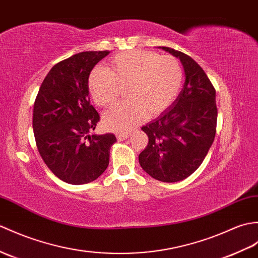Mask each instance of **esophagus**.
Wrapping results in <instances>:
<instances>
[{
	"mask_svg": "<svg viewBox=\"0 0 258 258\" xmlns=\"http://www.w3.org/2000/svg\"><path fill=\"white\" fill-rule=\"evenodd\" d=\"M128 136H130V133H118V134L116 135L118 141H125V140L127 139Z\"/></svg>",
	"mask_w": 258,
	"mask_h": 258,
	"instance_id": "esophagus-1",
	"label": "esophagus"
}]
</instances>
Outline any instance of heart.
<instances>
[{"instance_id":"1","label":"heart","mask_w":258,"mask_h":258,"mask_svg":"<svg viewBox=\"0 0 258 258\" xmlns=\"http://www.w3.org/2000/svg\"><path fill=\"white\" fill-rule=\"evenodd\" d=\"M183 79L181 63L170 55L133 50L110 61V70L95 68L89 77L91 98L101 107H110L127 89L131 101L113 107L103 117L104 126L114 132L132 130L148 114L157 116L173 103Z\"/></svg>"}]
</instances>
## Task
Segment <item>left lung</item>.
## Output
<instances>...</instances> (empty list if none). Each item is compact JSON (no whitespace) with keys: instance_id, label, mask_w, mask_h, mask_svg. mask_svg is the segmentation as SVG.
I'll use <instances>...</instances> for the list:
<instances>
[{"instance_id":"1","label":"left lung","mask_w":258,"mask_h":258,"mask_svg":"<svg viewBox=\"0 0 258 258\" xmlns=\"http://www.w3.org/2000/svg\"><path fill=\"white\" fill-rule=\"evenodd\" d=\"M180 59L184 85L175 102L143 126L148 144L140 154L142 168L163 182H177L194 173L206 158L217 132L215 89L190 56L160 47Z\"/></svg>"}]
</instances>
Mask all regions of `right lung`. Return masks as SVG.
I'll return each instance as SVG.
<instances>
[{"label":"right lung","instance_id":"1","mask_svg":"<svg viewBox=\"0 0 258 258\" xmlns=\"http://www.w3.org/2000/svg\"><path fill=\"white\" fill-rule=\"evenodd\" d=\"M110 53L83 51L58 62L39 88L33 111V130L41 158L55 176L71 184L99 178L109 166L115 135H89L100 121L90 103L91 70Z\"/></svg>","mask_w":258,"mask_h":258}]
</instances>
